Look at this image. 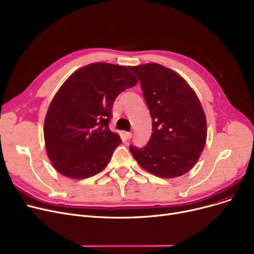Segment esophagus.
<instances>
[{
  "label": "esophagus",
  "instance_id": "esophagus-1",
  "mask_svg": "<svg viewBox=\"0 0 254 254\" xmlns=\"http://www.w3.org/2000/svg\"><path fill=\"white\" fill-rule=\"evenodd\" d=\"M124 136H125V138H126L127 140H128V139H130V138H131V136H133V134H131V133H128V131H125V133H124Z\"/></svg>",
  "mask_w": 254,
  "mask_h": 254
}]
</instances>
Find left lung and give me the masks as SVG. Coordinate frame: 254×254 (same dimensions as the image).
<instances>
[{
  "label": "left lung",
  "instance_id": "1",
  "mask_svg": "<svg viewBox=\"0 0 254 254\" xmlns=\"http://www.w3.org/2000/svg\"><path fill=\"white\" fill-rule=\"evenodd\" d=\"M138 76L152 119L143 148L129 146L140 166L162 179L189 172L200 158L207 129L199 98L182 75L158 63L129 66Z\"/></svg>",
  "mask_w": 254,
  "mask_h": 254
}]
</instances>
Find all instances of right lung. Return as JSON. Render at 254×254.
Segmentation results:
<instances>
[{"mask_svg":"<svg viewBox=\"0 0 254 254\" xmlns=\"http://www.w3.org/2000/svg\"><path fill=\"white\" fill-rule=\"evenodd\" d=\"M127 66L98 62L76 69L55 94L43 126L54 168L72 180L104 170L121 140L110 130L111 109L120 92L135 86Z\"/></svg>","mask_w":254,"mask_h":254,"instance_id":"right-lung-1","label":"right lung"}]
</instances>
